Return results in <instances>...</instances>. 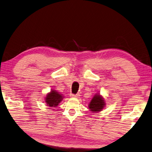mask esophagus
<instances>
[{
	"mask_svg": "<svg viewBox=\"0 0 152 152\" xmlns=\"http://www.w3.org/2000/svg\"><path fill=\"white\" fill-rule=\"evenodd\" d=\"M79 94H70V96L72 97V98H79Z\"/></svg>",
	"mask_w": 152,
	"mask_h": 152,
	"instance_id": "1",
	"label": "esophagus"
}]
</instances>
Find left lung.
I'll list each match as a JSON object with an SVG mask.
<instances>
[{
    "label": "left lung",
    "instance_id": "obj_1",
    "mask_svg": "<svg viewBox=\"0 0 152 152\" xmlns=\"http://www.w3.org/2000/svg\"><path fill=\"white\" fill-rule=\"evenodd\" d=\"M106 106L104 98L98 93L96 94L92 98L91 101L88 104V109L92 111V113H97L102 111Z\"/></svg>",
    "mask_w": 152,
    "mask_h": 152
}]
</instances>
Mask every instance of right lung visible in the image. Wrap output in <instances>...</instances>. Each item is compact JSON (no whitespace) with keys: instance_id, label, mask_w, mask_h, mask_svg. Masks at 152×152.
Instances as JSON below:
<instances>
[{"instance_id":"right-lung-1","label":"right lung","mask_w":152,"mask_h":152,"mask_svg":"<svg viewBox=\"0 0 152 152\" xmlns=\"http://www.w3.org/2000/svg\"><path fill=\"white\" fill-rule=\"evenodd\" d=\"M64 98V96H63V95L59 93L56 90H51V91L46 94L45 102L49 107H56L63 100Z\"/></svg>"}]
</instances>
